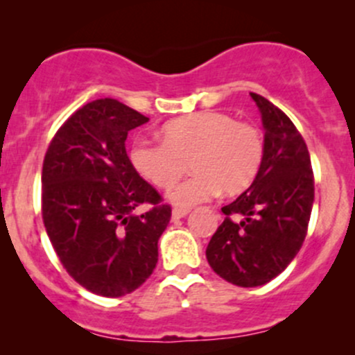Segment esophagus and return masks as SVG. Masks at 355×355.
Wrapping results in <instances>:
<instances>
[{
    "instance_id": "1",
    "label": "esophagus",
    "mask_w": 355,
    "mask_h": 355,
    "mask_svg": "<svg viewBox=\"0 0 355 355\" xmlns=\"http://www.w3.org/2000/svg\"><path fill=\"white\" fill-rule=\"evenodd\" d=\"M189 212H190V209L175 207L173 210H171V217H173V219H182V217H185Z\"/></svg>"
}]
</instances>
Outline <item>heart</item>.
<instances>
[{
    "instance_id": "b5f03b06",
    "label": "heart",
    "mask_w": 355,
    "mask_h": 355,
    "mask_svg": "<svg viewBox=\"0 0 355 355\" xmlns=\"http://www.w3.org/2000/svg\"><path fill=\"white\" fill-rule=\"evenodd\" d=\"M162 139H138L135 168L158 189H170L187 170L193 173L170 192L178 205H193L217 192L236 196L258 177L264 139L256 126L220 111H197L162 126Z\"/></svg>"
}]
</instances>
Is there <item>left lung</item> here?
<instances>
[{"mask_svg": "<svg viewBox=\"0 0 355 355\" xmlns=\"http://www.w3.org/2000/svg\"><path fill=\"white\" fill-rule=\"evenodd\" d=\"M263 118L264 158L258 177L214 232L207 261L232 285L252 288L285 271L302 248L313 205V170L305 139L291 119L251 92Z\"/></svg>", "mask_w": 355, "mask_h": 355, "instance_id": "8db88e82", "label": "left lung"}]
</instances>
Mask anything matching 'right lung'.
<instances>
[{
    "mask_svg": "<svg viewBox=\"0 0 355 355\" xmlns=\"http://www.w3.org/2000/svg\"><path fill=\"white\" fill-rule=\"evenodd\" d=\"M148 121L104 97L58 128L42 168V217L65 271L101 297H123L158 263V239L171 207L130 162L128 131ZM150 205L141 216L134 210Z\"/></svg>",
    "mask_w": 355,
    "mask_h": 355,
    "instance_id": "obj_1",
    "label": "right lung"
}]
</instances>
